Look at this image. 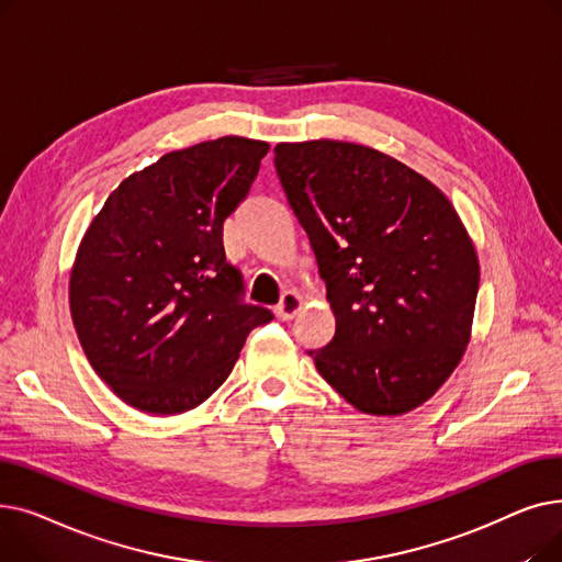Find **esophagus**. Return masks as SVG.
<instances>
[{
    "label": "esophagus",
    "instance_id": "obj_1",
    "mask_svg": "<svg viewBox=\"0 0 562 562\" xmlns=\"http://www.w3.org/2000/svg\"><path fill=\"white\" fill-rule=\"evenodd\" d=\"M301 310H303V299L299 296L296 291H284L280 303H278V307H276V312H278V316H280L282 321H291Z\"/></svg>",
    "mask_w": 562,
    "mask_h": 562
}]
</instances>
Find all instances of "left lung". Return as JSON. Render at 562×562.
Returning <instances> with one entry per match:
<instances>
[{
  "mask_svg": "<svg viewBox=\"0 0 562 562\" xmlns=\"http://www.w3.org/2000/svg\"><path fill=\"white\" fill-rule=\"evenodd\" d=\"M276 170L328 284L337 330L310 350L352 407L398 417L456 371L481 263L456 206L398 159L348 140L276 145Z\"/></svg>",
  "mask_w": 562,
  "mask_h": 562,
  "instance_id": "obj_1",
  "label": "left lung"
}]
</instances>
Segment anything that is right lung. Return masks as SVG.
<instances>
[{"instance_id":"right-lung-1","label":"right lung","mask_w":562,"mask_h":562,"mask_svg":"<svg viewBox=\"0 0 562 562\" xmlns=\"http://www.w3.org/2000/svg\"><path fill=\"white\" fill-rule=\"evenodd\" d=\"M269 143L221 136L132 172L81 236L68 282L79 344L111 392L147 415H180L229 375L273 314L241 303L223 223Z\"/></svg>"}]
</instances>
